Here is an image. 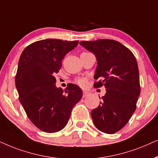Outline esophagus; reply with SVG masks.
Listing matches in <instances>:
<instances>
[{
    "mask_svg": "<svg viewBox=\"0 0 158 158\" xmlns=\"http://www.w3.org/2000/svg\"><path fill=\"white\" fill-rule=\"evenodd\" d=\"M89 92H87V91H85V90H84L83 91V97L84 98H85V97H87L88 95H89Z\"/></svg>",
    "mask_w": 158,
    "mask_h": 158,
    "instance_id": "obj_1",
    "label": "esophagus"
}]
</instances>
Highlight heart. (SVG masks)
I'll return each instance as SVG.
<instances>
[{"mask_svg":"<svg viewBox=\"0 0 158 158\" xmlns=\"http://www.w3.org/2000/svg\"><path fill=\"white\" fill-rule=\"evenodd\" d=\"M77 82L79 85L82 86V87H85L87 85V80H86L85 78H79V79H78L77 80Z\"/></svg>","mask_w":158,"mask_h":158,"instance_id":"b5f03b06","label":"heart"}]
</instances>
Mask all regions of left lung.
Instances as JSON below:
<instances>
[{"instance_id":"left-lung-1","label":"left lung","mask_w":158,"mask_h":158,"mask_svg":"<svg viewBox=\"0 0 158 158\" xmlns=\"http://www.w3.org/2000/svg\"><path fill=\"white\" fill-rule=\"evenodd\" d=\"M79 44L95 56L94 87L104 86L106 93L93 109L94 126L106 134H114L128 123L136 110L140 94L139 73L134 54L119 42L101 39ZM100 98V97H99Z\"/></svg>"}]
</instances>
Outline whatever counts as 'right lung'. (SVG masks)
<instances>
[{"mask_svg":"<svg viewBox=\"0 0 158 158\" xmlns=\"http://www.w3.org/2000/svg\"><path fill=\"white\" fill-rule=\"evenodd\" d=\"M79 41L46 39L35 42L23 50L18 64L15 85L19 99L29 120L47 133L66 127L73 106L82 98V90L70 84L66 89L56 86L55 73L64 56Z\"/></svg>","mask_w":158,"mask_h":158,"instance_id":"1","label":"right lung"}]
</instances>
